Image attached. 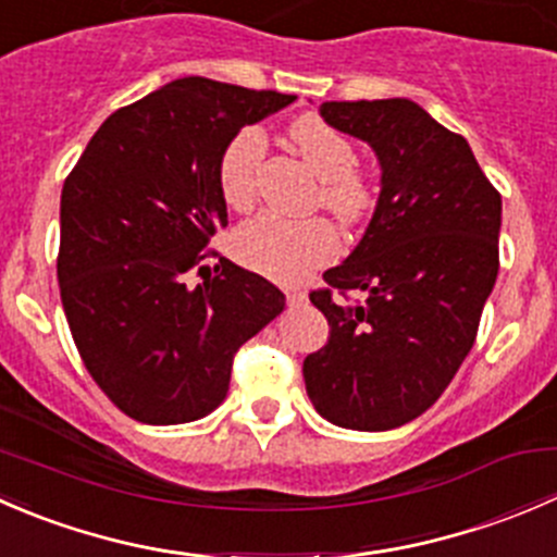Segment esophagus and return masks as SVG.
Segmentation results:
<instances>
[{"instance_id": "obj_1", "label": "esophagus", "mask_w": 557, "mask_h": 557, "mask_svg": "<svg viewBox=\"0 0 557 557\" xmlns=\"http://www.w3.org/2000/svg\"><path fill=\"white\" fill-rule=\"evenodd\" d=\"M288 301H290V305H305V301H307V290H299V288L288 290Z\"/></svg>"}]
</instances>
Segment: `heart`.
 <instances>
[{
  "instance_id": "1",
  "label": "heart",
  "mask_w": 557,
  "mask_h": 557,
  "mask_svg": "<svg viewBox=\"0 0 557 557\" xmlns=\"http://www.w3.org/2000/svg\"><path fill=\"white\" fill-rule=\"evenodd\" d=\"M296 153L320 177L318 201L339 223L363 221L374 207V183L356 164V145L350 137L318 115H301L288 126ZM263 134L245 126L234 134L218 161V188L232 210H247L256 199L258 170H261ZM339 250L334 226L325 218H283L261 212L243 223L234 234V252L245 267L294 283L323 267Z\"/></svg>"
}]
</instances>
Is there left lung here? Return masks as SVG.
Segmentation results:
<instances>
[{
    "instance_id": "8db88e82",
    "label": "left lung",
    "mask_w": 557,
    "mask_h": 557,
    "mask_svg": "<svg viewBox=\"0 0 557 557\" xmlns=\"http://www.w3.org/2000/svg\"><path fill=\"white\" fill-rule=\"evenodd\" d=\"M320 115L372 145L383 188L361 243L310 294L331 331L305 358L307 396L342 429H398L474 345L498 274L502 194L469 143L409 99L323 102ZM350 289L368 301L335 299Z\"/></svg>"
}]
</instances>
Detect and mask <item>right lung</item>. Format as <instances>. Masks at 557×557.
<instances>
[{
	"mask_svg": "<svg viewBox=\"0 0 557 557\" xmlns=\"http://www.w3.org/2000/svg\"><path fill=\"white\" fill-rule=\"evenodd\" d=\"M296 97L180 77L99 126L61 190V305L88 374L128 418L190 423L226 398L234 352L285 307L228 258L190 274L228 226L218 161Z\"/></svg>",
	"mask_w": 557,
	"mask_h": 557,
	"instance_id": "add662e5",
	"label": "right lung"
}]
</instances>
